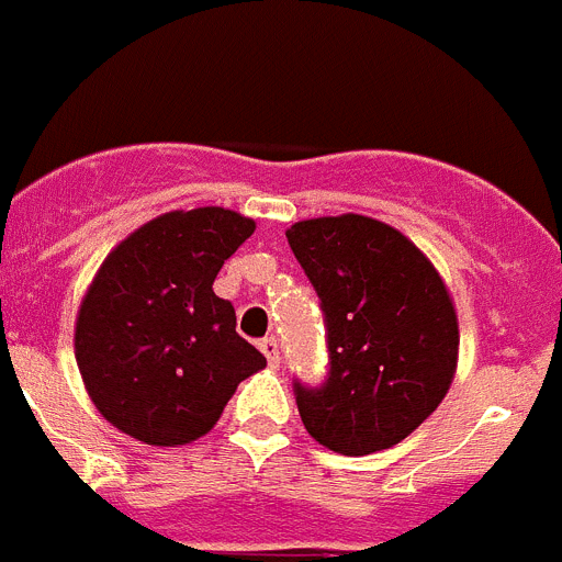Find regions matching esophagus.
<instances>
[{"label":"esophagus","instance_id":"34e87169","mask_svg":"<svg viewBox=\"0 0 562 562\" xmlns=\"http://www.w3.org/2000/svg\"><path fill=\"white\" fill-rule=\"evenodd\" d=\"M258 349L265 351V357H267V362H270V366H278V362H281V351H278L276 337H265V340L258 342Z\"/></svg>","mask_w":562,"mask_h":562}]
</instances>
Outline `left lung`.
<instances>
[{"mask_svg": "<svg viewBox=\"0 0 562 562\" xmlns=\"http://www.w3.org/2000/svg\"><path fill=\"white\" fill-rule=\"evenodd\" d=\"M321 297L329 374L295 382L304 428L342 456L389 450L448 394L459 362V317L428 256L360 213L304 220L286 231Z\"/></svg>", "mask_w": 562, "mask_h": 562, "instance_id": "left-lung-1", "label": "left lung"}]
</instances>
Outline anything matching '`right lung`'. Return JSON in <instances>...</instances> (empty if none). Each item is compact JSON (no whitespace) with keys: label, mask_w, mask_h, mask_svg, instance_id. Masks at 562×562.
I'll use <instances>...</instances> for the list:
<instances>
[{"label":"right lung","mask_w":562,"mask_h":562,"mask_svg":"<svg viewBox=\"0 0 562 562\" xmlns=\"http://www.w3.org/2000/svg\"><path fill=\"white\" fill-rule=\"evenodd\" d=\"M256 222L227 207L171 211L126 236L95 272L76 321L87 394L132 439L177 448L220 422L265 355L213 292Z\"/></svg>","instance_id":"add662e5"}]
</instances>
